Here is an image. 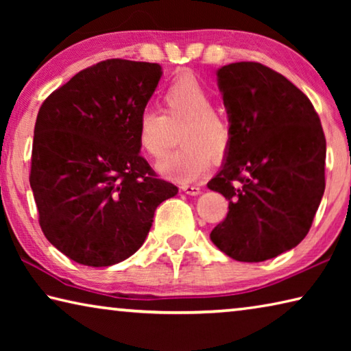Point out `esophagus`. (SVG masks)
Wrapping results in <instances>:
<instances>
[{
  "mask_svg": "<svg viewBox=\"0 0 351 351\" xmlns=\"http://www.w3.org/2000/svg\"><path fill=\"white\" fill-rule=\"evenodd\" d=\"M181 190L187 195H198L201 192V189L198 186H193V184H182Z\"/></svg>",
  "mask_w": 351,
  "mask_h": 351,
  "instance_id": "1",
  "label": "esophagus"
}]
</instances>
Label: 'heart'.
I'll return each mask as SVG.
<instances>
[{"instance_id": "obj_1", "label": "heart", "mask_w": 351, "mask_h": 351, "mask_svg": "<svg viewBox=\"0 0 351 351\" xmlns=\"http://www.w3.org/2000/svg\"><path fill=\"white\" fill-rule=\"evenodd\" d=\"M215 96L204 82L192 73H182L162 93L164 114L144 110L138 117L136 138L147 156L159 158L167 148L170 125L184 127L181 148L165 154L156 164L162 176L178 182H190L210 167L212 156H228L234 142V125L224 112L213 108Z\"/></svg>"}]
</instances>
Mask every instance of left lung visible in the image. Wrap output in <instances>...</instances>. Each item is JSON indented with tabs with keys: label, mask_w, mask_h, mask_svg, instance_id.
Returning <instances> with one entry per match:
<instances>
[{
	"label": "left lung",
	"mask_w": 351,
	"mask_h": 351,
	"mask_svg": "<svg viewBox=\"0 0 351 351\" xmlns=\"http://www.w3.org/2000/svg\"><path fill=\"white\" fill-rule=\"evenodd\" d=\"M217 75L234 142L207 182L229 201L210 240L230 258L257 263L310 230L325 190V134L311 100L277 71L239 62Z\"/></svg>",
	"instance_id": "1"
}]
</instances>
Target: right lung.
<instances>
[{"instance_id": "1", "label": "right lung", "mask_w": 351, "mask_h": 351, "mask_svg": "<svg viewBox=\"0 0 351 351\" xmlns=\"http://www.w3.org/2000/svg\"><path fill=\"white\" fill-rule=\"evenodd\" d=\"M161 74L158 63L108 58L40 106L29 182L47 241L77 263L102 268L128 258L156 207L178 193L141 156L136 138Z\"/></svg>"}]
</instances>
